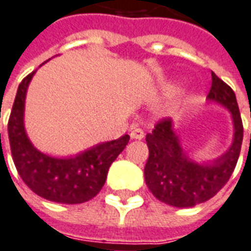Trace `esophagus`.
<instances>
[{"mask_svg":"<svg viewBox=\"0 0 251 251\" xmlns=\"http://www.w3.org/2000/svg\"><path fill=\"white\" fill-rule=\"evenodd\" d=\"M129 136H131L132 140H141V139H144L146 133H144V131L140 129V128L133 127L132 129H131V132H129Z\"/></svg>","mask_w":251,"mask_h":251,"instance_id":"obj_1","label":"esophagus"}]
</instances>
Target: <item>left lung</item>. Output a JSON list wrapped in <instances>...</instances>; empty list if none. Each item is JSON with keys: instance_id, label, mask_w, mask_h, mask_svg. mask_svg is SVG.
Segmentation results:
<instances>
[{"instance_id": "left-lung-1", "label": "left lung", "mask_w": 251, "mask_h": 251, "mask_svg": "<svg viewBox=\"0 0 251 251\" xmlns=\"http://www.w3.org/2000/svg\"><path fill=\"white\" fill-rule=\"evenodd\" d=\"M206 100L227 110L233 124L230 147L217 157L196 161L182 147L172 119L160 122L146 136L150 156L144 178L152 195L164 204L192 208L205 202L217 195L234 171L244 137L242 120L234 91L213 71L212 88Z\"/></svg>"}]
</instances>
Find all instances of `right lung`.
I'll return each instance as SVG.
<instances>
[{"mask_svg": "<svg viewBox=\"0 0 251 251\" xmlns=\"http://www.w3.org/2000/svg\"><path fill=\"white\" fill-rule=\"evenodd\" d=\"M37 70L18 86L7 133L13 161L26 185L39 197L58 204H82L100 192L111 164L123 152L129 136L104 141L70 156H52L34 146L25 128L27 88Z\"/></svg>", "mask_w": 251, "mask_h": 251, "instance_id": "1", "label": "right lung"}]
</instances>
